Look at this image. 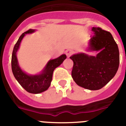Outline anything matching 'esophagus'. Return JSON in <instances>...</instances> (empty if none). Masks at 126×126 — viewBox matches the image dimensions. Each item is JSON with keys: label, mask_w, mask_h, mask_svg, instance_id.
Returning <instances> with one entry per match:
<instances>
[{"label": "esophagus", "mask_w": 126, "mask_h": 126, "mask_svg": "<svg viewBox=\"0 0 126 126\" xmlns=\"http://www.w3.org/2000/svg\"><path fill=\"white\" fill-rule=\"evenodd\" d=\"M73 53V51L72 50H67L66 51V55L68 57H70Z\"/></svg>", "instance_id": "1"}]
</instances>
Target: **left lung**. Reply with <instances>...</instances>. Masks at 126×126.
Segmentation results:
<instances>
[{
	"label": "left lung",
	"mask_w": 126,
	"mask_h": 126,
	"mask_svg": "<svg viewBox=\"0 0 126 126\" xmlns=\"http://www.w3.org/2000/svg\"><path fill=\"white\" fill-rule=\"evenodd\" d=\"M90 49L100 51L96 56L79 53L70 56L73 61L71 76L78 86L90 90L101 89L115 76L119 65L118 46L110 32L93 27Z\"/></svg>",
	"instance_id": "obj_1"
}]
</instances>
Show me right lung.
Instances as JSON below:
<instances>
[{"mask_svg":"<svg viewBox=\"0 0 126 126\" xmlns=\"http://www.w3.org/2000/svg\"><path fill=\"white\" fill-rule=\"evenodd\" d=\"M35 30L32 29H29L25 32L23 33L20 36L18 41L14 46L12 56L11 64L13 74L19 84L27 92L33 94H38L48 90L51 84L54 70L63 63V61L66 58V55H62L56 59L50 60L47 63L41 75L30 76L25 73L18 66L16 53L26 33H32Z\"/></svg>","mask_w":126,"mask_h":126,"instance_id":"obj_1","label":"right lung"}]
</instances>
